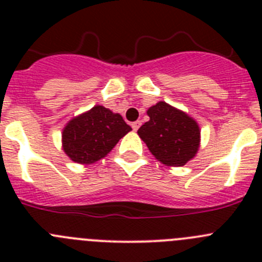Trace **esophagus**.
Listing matches in <instances>:
<instances>
[{
    "label": "esophagus",
    "mask_w": 262,
    "mask_h": 262,
    "mask_svg": "<svg viewBox=\"0 0 262 262\" xmlns=\"http://www.w3.org/2000/svg\"><path fill=\"white\" fill-rule=\"evenodd\" d=\"M131 126H133V129H134V131H136V129H138L139 127L142 126V122H140V120H136V122H134V123L131 124Z\"/></svg>",
    "instance_id": "obj_1"
}]
</instances>
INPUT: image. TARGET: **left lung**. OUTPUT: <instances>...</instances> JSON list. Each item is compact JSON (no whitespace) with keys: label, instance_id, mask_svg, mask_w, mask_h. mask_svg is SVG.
<instances>
[{"label":"left lung","instance_id":"left-lung-1","mask_svg":"<svg viewBox=\"0 0 262 262\" xmlns=\"http://www.w3.org/2000/svg\"><path fill=\"white\" fill-rule=\"evenodd\" d=\"M149 120L138 129V135L159 161L168 166H182L198 152L200 126L186 113L159 102L148 108Z\"/></svg>","mask_w":262,"mask_h":262}]
</instances>
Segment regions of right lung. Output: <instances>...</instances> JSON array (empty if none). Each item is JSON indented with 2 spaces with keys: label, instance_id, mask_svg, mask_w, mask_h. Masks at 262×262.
I'll use <instances>...</instances> for the list:
<instances>
[{
  "label": "right lung",
  "instance_id": "add662e5",
  "mask_svg": "<svg viewBox=\"0 0 262 262\" xmlns=\"http://www.w3.org/2000/svg\"><path fill=\"white\" fill-rule=\"evenodd\" d=\"M131 131L122 115L103 106H94L62 129V149L78 164H93L105 157L119 139Z\"/></svg>",
  "mask_w": 262,
  "mask_h": 262
}]
</instances>
